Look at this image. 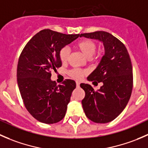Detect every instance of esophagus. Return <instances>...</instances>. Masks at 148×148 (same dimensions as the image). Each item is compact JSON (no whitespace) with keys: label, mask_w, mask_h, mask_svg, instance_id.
I'll return each mask as SVG.
<instances>
[{"label":"esophagus","mask_w":148,"mask_h":148,"mask_svg":"<svg viewBox=\"0 0 148 148\" xmlns=\"http://www.w3.org/2000/svg\"><path fill=\"white\" fill-rule=\"evenodd\" d=\"M76 84H77V87H79V86L80 82H79V81H77V82H76Z\"/></svg>","instance_id":"1"}]
</instances>
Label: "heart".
Returning <instances> with one entry per match:
<instances>
[{
    "label": "heart",
    "instance_id": "1",
    "mask_svg": "<svg viewBox=\"0 0 148 148\" xmlns=\"http://www.w3.org/2000/svg\"><path fill=\"white\" fill-rule=\"evenodd\" d=\"M75 46L83 53L84 56H86V58H89V60L90 62H94L97 59V56L95 55L97 45L95 41L89 39V38H83V39L77 41ZM69 56V49L68 48L65 46L59 50V57L62 63L64 64L68 61ZM85 73H86L85 71L77 68L72 69L69 71V76L74 79H77L82 78Z\"/></svg>",
    "mask_w": 148,
    "mask_h": 148
}]
</instances>
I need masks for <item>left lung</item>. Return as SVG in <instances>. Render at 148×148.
<instances>
[{
    "label": "left lung",
    "instance_id": "left-lung-1",
    "mask_svg": "<svg viewBox=\"0 0 148 148\" xmlns=\"http://www.w3.org/2000/svg\"><path fill=\"white\" fill-rule=\"evenodd\" d=\"M80 36L98 39L104 46L105 53L100 63L87 77L89 81L103 85L97 91L88 84L80 86L85 92L82 104L88 119L108 123L123 111L132 94L133 74L130 55L123 43L108 32L95 31Z\"/></svg>",
    "mask_w": 148,
    "mask_h": 148
}]
</instances>
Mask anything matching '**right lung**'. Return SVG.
Returning <instances> with one entry per match:
<instances>
[{
	"mask_svg": "<svg viewBox=\"0 0 148 148\" xmlns=\"http://www.w3.org/2000/svg\"><path fill=\"white\" fill-rule=\"evenodd\" d=\"M79 34H64L41 30L23 48L17 66V82L23 104L38 121L53 124L64 117L73 90L74 80L56 86L51 71L62 66L59 51L77 39Z\"/></svg>",
	"mask_w": 148,
	"mask_h": 148,
	"instance_id": "1",
	"label": "right lung"
}]
</instances>
